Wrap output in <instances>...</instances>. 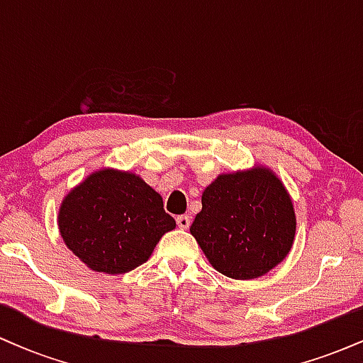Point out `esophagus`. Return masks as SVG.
I'll return each instance as SVG.
<instances>
[{"label": "esophagus", "instance_id": "esophagus-1", "mask_svg": "<svg viewBox=\"0 0 363 363\" xmlns=\"http://www.w3.org/2000/svg\"><path fill=\"white\" fill-rule=\"evenodd\" d=\"M189 225H191L189 216H187V215L177 216V227L179 228H182V230H187V228H189Z\"/></svg>", "mask_w": 363, "mask_h": 363}]
</instances>
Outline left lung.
Masks as SVG:
<instances>
[{
    "label": "left lung",
    "mask_w": 363,
    "mask_h": 363,
    "mask_svg": "<svg viewBox=\"0 0 363 363\" xmlns=\"http://www.w3.org/2000/svg\"><path fill=\"white\" fill-rule=\"evenodd\" d=\"M191 234L216 272L252 280L280 264L294 244V203L273 170L222 174L201 196Z\"/></svg>",
    "instance_id": "obj_1"
}]
</instances>
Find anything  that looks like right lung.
I'll return each instance as SVG.
<instances>
[{
  "instance_id": "right-lung-1",
  "label": "right lung",
  "mask_w": 363,
  "mask_h": 363,
  "mask_svg": "<svg viewBox=\"0 0 363 363\" xmlns=\"http://www.w3.org/2000/svg\"><path fill=\"white\" fill-rule=\"evenodd\" d=\"M57 225L69 251L90 269L123 274L148 261L176 220L140 176L102 169L65 196Z\"/></svg>"
}]
</instances>
